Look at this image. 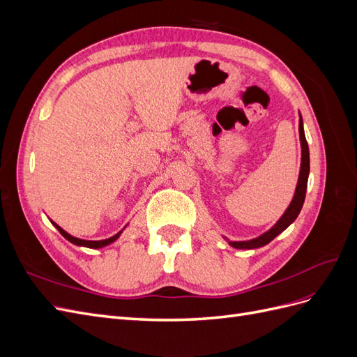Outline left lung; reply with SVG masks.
Segmentation results:
<instances>
[{
  "label": "left lung",
  "mask_w": 357,
  "mask_h": 357,
  "mask_svg": "<svg viewBox=\"0 0 357 357\" xmlns=\"http://www.w3.org/2000/svg\"><path fill=\"white\" fill-rule=\"evenodd\" d=\"M299 139H301V169H299V177H298V185L295 189V195H294V198H291L289 207L286 208L282 218L277 220V223L273 226L271 229H268L266 232L256 236V238H253V240L229 241L226 236H223V238L228 241V244L231 247L240 248V250H252V248L264 247L268 243H271L278 234H282L287 228V226H290L296 220L298 214L301 213L302 205H304V201H305L307 183H308V174H310V150H308V144L305 139L304 122H302L301 113H299Z\"/></svg>",
  "instance_id": "obj_1"
}]
</instances>
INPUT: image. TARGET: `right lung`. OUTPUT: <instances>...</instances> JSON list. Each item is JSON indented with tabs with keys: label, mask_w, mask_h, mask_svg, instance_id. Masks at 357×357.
Here are the masks:
<instances>
[{
	"label": "right lung",
	"mask_w": 357,
	"mask_h": 357,
	"mask_svg": "<svg viewBox=\"0 0 357 357\" xmlns=\"http://www.w3.org/2000/svg\"><path fill=\"white\" fill-rule=\"evenodd\" d=\"M52 222V220H50ZM53 225H55V228L62 234V236L66 240H68L70 243H73L74 245H80V247H88V248H102V247H105V245H109V244H112V243H114L119 236H121V234L123 232V229L122 231H119L116 235H113V236H110V238H107V240H100V241H89V240H80V238H75V236H73V235H70L68 232H66L63 231L59 225H56L55 222H52Z\"/></svg>",
	"instance_id": "obj_1"
}]
</instances>
